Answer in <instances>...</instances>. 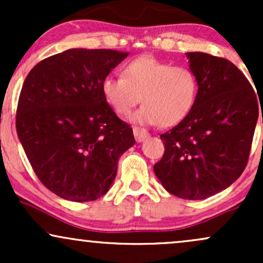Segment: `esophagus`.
Listing matches in <instances>:
<instances>
[{"instance_id": "34e87169", "label": "esophagus", "mask_w": 263, "mask_h": 263, "mask_svg": "<svg viewBox=\"0 0 263 263\" xmlns=\"http://www.w3.org/2000/svg\"><path fill=\"white\" fill-rule=\"evenodd\" d=\"M134 135H135V138L137 142L144 141V138L148 137V132H147L144 128L138 127V126H135L134 127Z\"/></svg>"}]
</instances>
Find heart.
Instances as JSON below:
<instances>
[{
	"instance_id": "heart-1",
	"label": "heart",
	"mask_w": 263,
	"mask_h": 263,
	"mask_svg": "<svg viewBox=\"0 0 263 263\" xmlns=\"http://www.w3.org/2000/svg\"><path fill=\"white\" fill-rule=\"evenodd\" d=\"M101 91L119 116H127L141 100L143 105L132 116L134 121L171 127L182 122L194 108L199 80L189 66L143 55L126 63L122 78H105Z\"/></svg>"
}]
</instances>
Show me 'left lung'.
I'll return each instance as SVG.
<instances>
[{"label": "left lung", "instance_id": "1", "mask_svg": "<svg viewBox=\"0 0 263 263\" xmlns=\"http://www.w3.org/2000/svg\"><path fill=\"white\" fill-rule=\"evenodd\" d=\"M186 57L199 80L197 104L182 122L161 135L164 153L153 171L171 194L199 200L226 189L242 174L259 98L230 60L201 52Z\"/></svg>", "mask_w": 263, "mask_h": 263}]
</instances>
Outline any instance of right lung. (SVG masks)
<instances>
[{"label":"right lung","instance_id":"add662e5","mask_svg":"<svg viewBox=\"0 0 263 263\" xmlns=\"http://www.w3.org/2000/svg\"><path fill=\"white\" fill-rule=\"evenodd\" d=\"M128 55L114 49H69L27 75L16 129L42 184L66 200L92 201L107 193L117 162L135 144L132 127L105 100L101 84Z\"/></svg>","mask_w":263,"mask_h":263}]
</instances>
